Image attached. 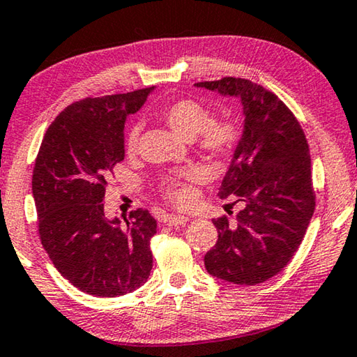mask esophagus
Here are the masks:
<instances>
[{
	"instance_id": "1",
	"label": "esophagus",
	"mask_w": 357,
	"mask_h": 357,
	"mask_svg": "<svg viewBox=\"0 0 357 357\" xmlns=\"http://www.w3.org/2000/svg\"><path fill=\"white\" fill-rule=\"evenodd\" d=\"M188 216H176V214H165L162 218V222L165 225H183L185 222H189Z\"/></svg>"
}]
</instances>
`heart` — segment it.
I'll list each match as a JSON object with an SVG mask.
<instances>
[{
  "mask_svg": "<svg viewBox=\"0 0 357 357\" xmlns=\"http://www.w3.org/2000/svg\"><path fill=\"white\" fill-rule=\"evenodd\" d=\"M167 126L183 138H194L199 135L202 151L213 157H229L235 151L240 141V130L230 121H213L211 111L195 100L183 98L168 103L162 112ZM139 128L135 127L128 133L127 149L135 151L138 143ZM203 173L197 168H190L181 176L169 178L163 183V192L176 205H188L192 199V190L188 183L199 181Z\"/></svg>",
  "mask_w": 357,
  "mask_h": 357,
  "instance_id": "b5f03b06",
  "label": "heart"
}]
</instances>
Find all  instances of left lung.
I'll list each match as a JSON object with an SVG mask.
<instances>
[{
  "label": "left lung",
  "mask_w": 357,
  "mask_h": 357,
  "mask_svg": "<svg viewBox=\"0 0 357 357\" xmlns=\"http://www.w3.org/2000/svg\"><path fill=\"white\" fill-rule=\"evenodd\" d=\"M220 97L238 98L243 133L219 199L241 203L235 222L214 219L218 241L205 254L209 275L234 284H259L286 267L298 250L314 213L307 138L275 93L248 79L197 82Z\"/></svg>",
  "instance_id": "8db88e82"
}]
</instances>
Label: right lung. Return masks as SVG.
I'll return each instance as SVG.
<instances>
[{
  "instance_id": "right-lung-1",
  "label": "right lung",
  "mask_w": 357,
  "mask_h": 357,
  "mask_svg": "<svg viewBox=\"0 0 357 357\" xmlns=\"http://www.w3.org/2000/svg\"><path fill=\"white\" fill-rule=\"evenodd\" d=\"M154 89L76 101L50 123L38 152L31 190L41 243L61 276L90 296H123L151 275L155 219L137 209L122 227L105 216L103 200L112 167L126 157L127 116Z\"/></svg>"
}]
</instances>
